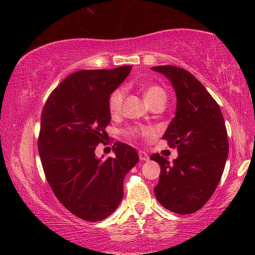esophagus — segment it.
<instances>
[{
	"instance_id": "34e87169",
	"label": "esophagus",
	"mask_w": 255,
	"mask_h": 255,
	"mask_svg": "<svg viewBox=\"0 0 255 255\" xmlns=\"http://www.w3.org/2000/svg\"><path fill=\"white\" fill-rule=\"evenodd\" d=\"M138 155H139V160H142V161H147L148 160V155L144 151H139Z\"/></svg>"
}]
</instances>
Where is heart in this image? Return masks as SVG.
I'll return each mask as SVG.
<instances>
[{
	"label": "heart",
	"instance_id": "b5f03b06",
	"mask_svg": "<svg viewBox=\"0 0 255 255\" xmlns=\"http://www.w3.org/2000/svg\"><path fill=\"white\" fill-rule=\"evenodd\" d=\"M144 96L146 102L149 103L152 102L153 100H156L159 98H163L165 99V93L164 91L161 88L160 86H156V85H151L148 86L146 90L144 91ZM125 99V90L124 88H117L116 91H113L111 93L110 98H109V109L112 113H118L121 109V106H123ZM129 135L131 136H137V135H147L148 131L146 130H137V129H130L128 131Z\"/></svg>",
	"mask_w": 255,
	"mask_h": 255
}]
</instances>
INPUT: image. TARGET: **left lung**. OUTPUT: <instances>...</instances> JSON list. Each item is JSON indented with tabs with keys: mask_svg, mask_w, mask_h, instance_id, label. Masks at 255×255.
<instances>
[{
	"mask_svg": "<svg viewBox=\"0 0 255 255\" xmlns=\"http://www.w3.org/2000/svg\"><path fill=\"white\" fill-rule=\"evenodd\" d=\"M152 70L170 80L177 96L176 116L162 138L177 147L170 163L154 153L149 159L160 164L154 194L159 203L179 215H191L215 193L228 156L227 129L219 106L191 72L175 66Z\"/></svg>",
	"mask_w": 255,
	"mask_h": 255,
	"instance_id": "8db88e82",
	"label": "left lung"
}]
</instances>
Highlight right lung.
<instances>
[{"label": "right lung", "mask_w": 255, "mask_h": 255, "mask_svg": "<svg viewBox=\"0 0 255 255\" xmlns=\"http://www.w3.org/2000/svg\"><path fill=\"white\" fill-rule=\"evenodd\" d=\"M131 68L74 72L43 109L38 152L44 173L63 207L83 220L101 221L116 211L125 176L139 160L134 147L120 142L113 146L115 157L95 155L111 120L109 98Z\"/></svg>", "instance_id": "1"}]
</instances>
